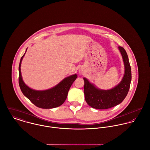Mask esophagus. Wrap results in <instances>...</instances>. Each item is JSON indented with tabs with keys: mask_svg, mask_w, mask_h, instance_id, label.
<instances>
[{
	"mask_svg": "<svg viewBox=\"0 0 150 150\" xmlns=\"http://www.w3.org/2000/svg\"><path fill=\"white\" fill-rule=\"evenodd\" d=\"M83 72H81H81H80V74H83Z\"/></svg>",
	"mask_w": 150,
	"mask_h": 150,
	"instance_id": "34e87169",
	"label": "esophagus"
}]
</instances>
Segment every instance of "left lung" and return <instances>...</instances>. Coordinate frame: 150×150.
<instances>
[{"instance_id":"1","label":"left lung","mask_w":150,"mask_h":150,"mask_svg":"<svg viewBox=\"0 0 150 150\" xmlns=\"http://www.w3.org/2000/svg\"><path fill=\"white\" fill-rule=\"evenodd\" d=\"M118 48L122 56L125 69L124 76L118 86L110 90H101L84 78L85 99L88 105L92 108L107 109L115 106L124 100L128 93L132 79L130 65L125 49L121 46Z\"/></svg>"}]
</instances>
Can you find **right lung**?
<instances>
[{
    "mask_svg": "<svg viewBox=\"0 0 150 150\" xmlns=\"http://www.w3.org/2000/svg\"><path fill=\"white\" fill-rule=\"evenodd\" d=\"M25 54L21 58L19 65V85L23 94L32 103L39 108H52L62 105L67 98L70 86L77 79V74L65 78L57 86L51 89L45 91L33 90L26 86L22 79L20 67Z\"/></svg>",
    "mask_w": 150,
    "mask_h": 150,
    "instance_id": "right-lung-1",
    "label": "right lung"
}]
</instances>
